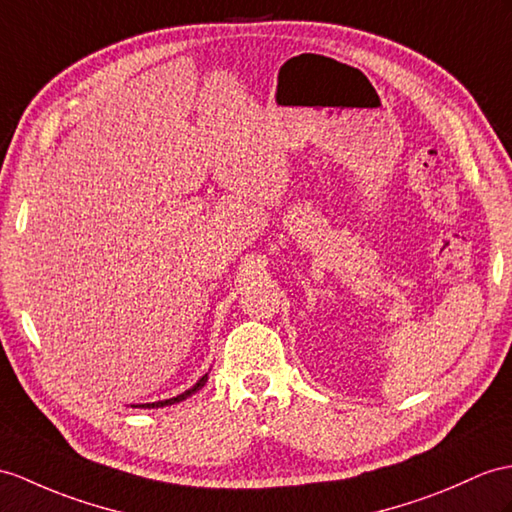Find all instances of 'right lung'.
Here are the masks:
<instances>
[{
    "mask_svg": "<svg viewBox=\"0 0 512 512\" xmlns=\"http://www.w3.org/2000/svg\"><path fill=\"white\" fill-rule=\"evenodd\" d=\"M206 380H208V373L206 376H202L197 380V384L193 386V389H189V391H184L182 395H178V397H171V400H165V402H152V404H141V408H158V406H169V404H176V402H182V400H186V397L189 395H193V393H197L199 389H202V386L206 384Z\"/></svg>",
    "mask_w": 512,
    "mask_h": 512,
    "instance_id": "add662e5",
    "label": "right lung"
}]
</instances>
